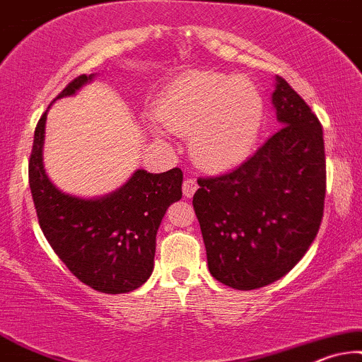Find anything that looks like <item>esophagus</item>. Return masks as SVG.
Masks as SVG:
<instances>
[{
	"label": "esophagus",
	"mask_w": 362,
	"mask_h": 362,
	"mask_svg": "<svg viewBox=\"0 0 362 362\" xmlns=\"http://www.w3.org/2000/svg\"><path fill=\"white\" fill-rule=\"evenodd\" d=\"M197 187H199V185H197L195 178H185L184 185H182V190H184V195L187 197V199H190V197L195 194Z\"/></svg>",
	"instance_id": "obj_1"
}]
</instances>
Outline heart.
<instances>
[{"label": "heart", "instance_id": "1", "mask_svg": "<svg viewBox=\"0 0 362 362\" xmlns=\"http://www.w3.org/2000/svg\"><path fill=\"white\" fill-rule=\"evenodd\" d=\"M155 118L167 130L189 135L190 153L200 167L226 170L254 150L264 100L244 78L194 71L167 86L155 105Z\"/></svg>", "mask_w": 362, "mask_h": 362}]
</instances>
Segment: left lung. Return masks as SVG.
<instances>
[{"mask_svg": "<svg viewBox=\"0 0 362 362\" xmlns=\"http://www.w3.org/2000/svg\"><path fill=\"white\" fill-rule=\"evenodd\" d=\"M272 103L281 130L235 170L199 178L192 200L210 274L239 291L286 276L308 252L324 214L321 123L282 76Z\"/></svg>", "mask_w": 362, "mask_h": 362, "instance_id": "obj_1", "label": "left lung"}]
</instances>
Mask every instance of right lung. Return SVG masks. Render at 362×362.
Instances as JSON below:
<instances>
[{"label":"right lung","instance_id":"add662e5","mask_svg":"<svg viewBox=\"0 0 362 362\" xmlns=\"http://www.w3.org/2000/svg\"><path fill=\"white\" fill-rule=\"evenodd\" d=\"M91 78L76 76L57 98L70 97ZM45 123L47 112L35 128L28 163L41 230L73 276L91 289L105 294L135 291L153 271L155 239L163 215L182 199V170H136L122 189L102 199L63 194L43 167Z\"/></svg>","mask_w":362,"mask_h":362}]
</instances>
